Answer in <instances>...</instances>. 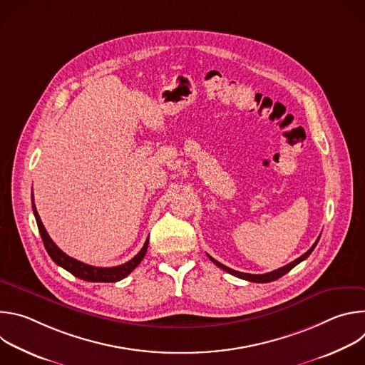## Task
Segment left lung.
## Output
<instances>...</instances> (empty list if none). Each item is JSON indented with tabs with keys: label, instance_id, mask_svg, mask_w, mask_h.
<instances>
[{
	"label": "left lung",
	"instance_id": "left-lung-1",
	"mask_svg": "<svg viewBox=\"0 0 365 365\" xmlns=\"http://www.w3.org/2000/svg\"><path fill=\"white\" fill-rule=\"evenodd\" d=\"M321 238V237H319ZM319 238L317 240V242L312 245L303 255H300L299 258H296L294 262H292V263H289L287 266H284V267H282V269H277V270H274V272H270V273H266V274H248V273H241V272H235V270H232V269H230V267H227V266H224V264H221L220 262H217L215 258H212L211 255H207L211 258V262L214 263V264H217L220 269H222V270H225L227 273H230V274H232V276H235V277H240V279H242V280H248V282H254V283H269V282H274V280H277V279H280L282 276H284L286 273H289L294 266H297L300 262H303V259H306L310 254H312V251L315 250V247H317V244H318V241H319Z\"/></svg>",
	"mask_w": 365,
	"mask_h": 365
}]
</instances>
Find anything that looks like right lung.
Listing matches in <instances>:
<instances>
[{"instance_id": "right-lung-1", "label": "right lung", "mask_w": 365, "mask_h": 365, "mask_svg": "<svg viewBox=\"0 0 365 365\" xmlns=\"http://www.w3.org/2000/svg\"><path fill=\"white\" fill-rule=\"evenodd\" d=\"M31 200H33V195H31ZM33 214L36 217L38 232L41 235L43 244H44L46 251L50 255V258L53 259V262L58 266L63 267L65 270H68L69 273H72L73 276H76L81 280H85V282H102V283H115V282H120L124 277H127L141 263V259L144 258V255L147 252L148 238L144 242V245L140 250V252L135 257H133L130 262H127V263H124L121 266H117V267H93V266L85 264V263L78 262V259L69 257L68 254H65L53 241H51V238L48 237L46 228H44V225H43V222H41V220H40V217L37 214L34 200H33Z\"/></svg>"}]
</instances>
